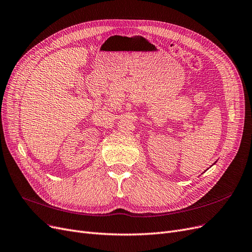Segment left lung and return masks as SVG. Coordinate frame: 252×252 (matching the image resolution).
I'll list each match as a JSON object with an SVG mask.
<instances>
[{"label":"left lung","mask_w":252,"mask_h":252,"mask_svg":"<svg viewBox=\"0 0 252 252\" xmlns=\"http://www.w3.org/2000/svg\"><path fill=\"white\" fill-rule=\"evenodd\" d=\"M214 164H215V163H214Z\"/></svg>","instance_id":"8db88e82"}]
</instances>
